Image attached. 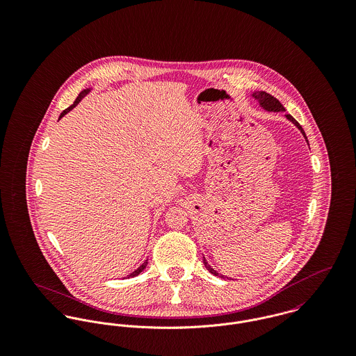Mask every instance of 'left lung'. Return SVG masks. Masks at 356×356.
<instances>
[{"label":"left lung","instance_id":"left-lung-1","mask_svg":"<svg viewBox=\"0 0 356 356\" xmlns=\"http://www.w3.org/2000/svg\"><path fill=\"white\" fill-rule=\"evenodd\" d=\"M252 97H254V100L259 102L260 106H261L263 109H266V111H268V112H282V111H285V108H284V105H282L281 102H278L275 97H273L271 95L266 93V92H254V95H252ZM285 116H286L288 120H291V122L302 131V134L305 137V130H303L302 126L296 122V119H293V116H291V115H285ZM305 140H307V137H305ZM307 143H308V141H307ZM203 261L204 266L207 267V270H208L211 274L219 275V273H216V271L207 263L205 259H204ZM220 277H223V275H220Z\"/></svg>","mask_w":356,"mask_h":356}]
</instances>
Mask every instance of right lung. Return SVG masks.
<instances>
[{"mask_svg":"<svg viewBox=\"0 0 356 356\" xmlns=\"http://www.w3.org/2000/svg\"><path fill=\"white\" fill-rule=\"evenodd\" d=\"M89 92H90V89H85V90H82V92L79 93V96L76 97V100L74 102V104L61 112V115H60V118H58V119H61V118H63L65 113H68V112H70V111H71L74 106H76V105L79 104V102H81V100H82V99H83V97H85V96H86ZM147 264H148V260H145V261H144V263H143V264H141V266H140L137 270H134V271H133L130 275H127V278H130V277H136V275H138L140 273H143V270L147 267Z\"/></svg>","mask_w":356,"mask_h":356,"instance_id":"add662e5","label":"right lung"}]
</instances>
